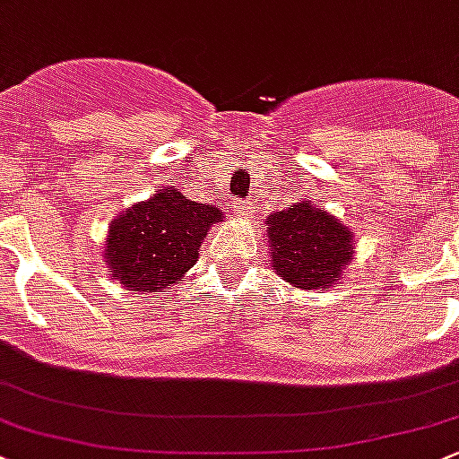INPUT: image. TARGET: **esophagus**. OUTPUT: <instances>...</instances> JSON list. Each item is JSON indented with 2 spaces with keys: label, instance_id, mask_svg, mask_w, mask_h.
Listing matches in <instances>:
<instances>
[{
  "label": "esophagus",
  "instance_id": "esophagus-1",
  "mask_svg": "<svg viewBox=\"0 0 459 459\" xmlns=\"http://www.w3.org/2000/svg\"><path fill=\"white\" fill-rule=\"evenodd\" d=\"M230 211L239 217H253V204L250 202H242V200H233L230 202Z\"/></svg>",
  "mask_w": 459,
  "mask_h": 459
}]
</instances>
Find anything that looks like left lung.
<instances>
[{"label":"left lung","instance_id":"1","mask_svg":"<svg viewBox=\"0 0 459 459\" xmlns=\"http://www.w3.org/2000/svg\"><path fill=\"white\" fill-rule=\"evenodd\" d=\"M270 266L299 290L334 288L354 259V233L325 209L301 197L266 217Z\"/></svg>","mask_w":459,"mask_h":459}]
</instances>
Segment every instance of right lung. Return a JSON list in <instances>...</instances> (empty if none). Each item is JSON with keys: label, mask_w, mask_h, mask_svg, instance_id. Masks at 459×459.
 <instances>
[{"label": "right lung", "mask_w": 459, "mask_h": 459, "mask_svg": "<svg viewBox=\"0 0 459 459\" xmlns=\"http://www.w3.org/2000/svg\"><path fill=\"white\" fill-rule=\"evenodd\" d=\"M224 213L165 186L149 200L136 202L109 224L105 266L125 290L167 292L195 266L200 246Z\"/></svg>", "instance_id": "obj_1"}]
</instances>
